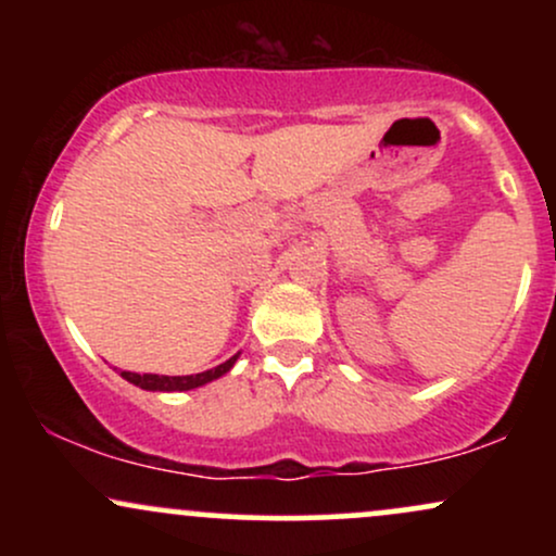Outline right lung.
Segmentation results:
<instances>
[{"label":"right lung","instance_id":"1","mask_svg":"<svg viewBox=\"0 0 556 556\" xmlns=\"http://www.w3.org/2000/svg\"><path fill=\"white\" fill-rule=\"evenodd\" d=\"M238 355H232V358L222 363V366L208 368V371L193 374V376H159V374L123 371V379H127V381H130V384H136L140 389H149V392H188V389L203 387V384H208V381H214V379H219V376H225L229 368L235 366Z\"/></svg>","mask_w":556,"mask_h":556}]
</instances>
